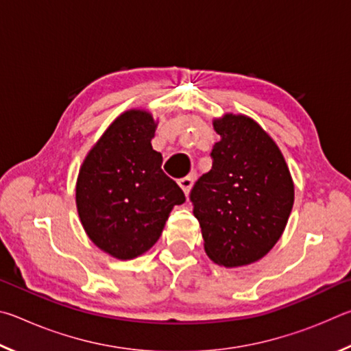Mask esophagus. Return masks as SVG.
I'll use <instances>...</instances> for the list:
<instances>
[{
  "label": "esophagus",
  "instance_id": "1",
  "mask_svg": "<svg viewBox=\"0 0 351 351\" xmlns=\"http://www.w3.org/2000/svg\"><path fill=\"white\" fill-rule=\"evenodd\" d=\"M193 181H195L193 176H186V178H182V180L178 181V184H180V187L182 189V192H184V195H186V197H189L190 190H192Z\"/></svg>",
  "mask_w": 351,
  "mask_h": 351
}]
</instances>
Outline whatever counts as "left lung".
Masks as SVG:
<instances>
[{"label":"left lung","mask_w":351,"mask_h":351,"mask_svg":"<svg viewBox=\"0 0 351 351\" xmlns=\"http://www.w3.org/2000/svg\"><path fill=\"white\" fill-rule=\"evenodd\" d=\"M213 164L190 192L204 251L226 268L265 257L287 228L294 182L280 148L257 122L226 112L213 119Z\"/></svg>","instance_id":"obj_1"}]
</instances>
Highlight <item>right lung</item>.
Here are the masks:
<instances>
[{
    "mask_svg": "<svg viewBox=\"0 0 351 351\" xmlns=\"http://www.w3.org/2000/svg\"><path fill=\"white\" fill-rule=\"evenodd\" d=\"M158 122L147 110L117 116L83 159L75 206L86 235L119 260L152 249L175 206L186 201L164 173L162 154L153 150Z\"/></svg>",
    "mask_w": 351,
    "mask_h": 351,
    "instance_id": "1",
    "label": "right lung"
}]
</instances>
